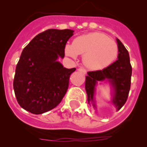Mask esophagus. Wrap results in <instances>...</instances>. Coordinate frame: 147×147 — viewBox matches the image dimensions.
Listing matches in <instances>:
<instances>
[{"label": "esophagus", "instance_id": "1", "mask_svg": "<svg viewBox=\"0 0 147 147\" xmlns=\"http://www.w3.org/2000/svg\"><path fill=\"white\" fill-rule=\"evenodd\" d=\"M78 71H79V72H81L83 74H86V72H87L86 69L83 67H80L79 69H78Z\"/></svg>", "mask_w": 147, "mask_h": 147}]
</instances>
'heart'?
Returning <instances> with one entry per match:
<instances>
[{
    "label": "heart",
    "mask_w": 147,
    "mask_h": 147,
    "mask_svg": "<svg viewBox=\"0 0 147 147\" xmlns=\"http://www.w3.org/2000/svg\"><path fill=\"white\" fill-rule=\"evenodd\" d=\"M65 53L72 58L84 55L83 61L92 69H101L109 66L116 59L118 47L107 35L92 32L78 37L72 45L65 46Z\"/></svg>",
    "instance_id": "heart-1"
}]
</instances>
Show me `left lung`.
Segmentation results:
<instances>
[{"instance_id": "1", "label": "left lung", "mask_w": 147, "mask_h": 147, "mask_svg": "<svg viewBox=\"0 0 147 147\" xmlns=\"http://www.w3.org/2000/svg\"><path fill=\"white\" fill-rule=\"evenodd\" d=\"M118 45L117 60L112 64L102 70L91 71L87 72L86 76L85 90L87 94V101L94 102L95 85L98 81L107 80L114 89V95L112 102L117 110H119L128 98L131 86V77L132 67L130 64L129 55L128 51L119 39H117Z\"/></svg>"}]
</instances>
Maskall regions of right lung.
Here are the masks:
<instances>
[{
  "label": "right lung",
  "mask_w": 147,
  "mask_h": 147,
  "mask_svg": "<svg viewBox=\"0 0 147 147\" xmlns=\"http://www.w3.org/2000/svg\"><path fill=\"white\" fill-rule=\"evenodd\" d=\"M72 30L48 29L25 47L16 65L13 89L17 101L26 111L40 115L62 101L75 68L67 69L57 61L65 57Z\"/></svg>",
  "instance_id": "add662e5"
}]
</instances>
